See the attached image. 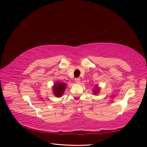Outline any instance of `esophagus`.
Segmentation results:
<instances>
[{"mask_svg":"<svg viewBox=\"0 0 147 147\" xmlns=\"http://www.w3.org/2000/svg\"><path fill=\"white\" fill-rule=\"evenodd\" d=\"M80 81H81V80H80V78H77L75 79V82L76 83H79L80 82Z\"/></svg>","mask_w":147,"mask_h":147,"instance_id":"1","label":"esophagus"}]
</instances>
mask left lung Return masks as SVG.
Here are the masks:
<instances>
[{
  "mask_svg": "<svg viewBox=\"0 0 147 147\" xmlns=\"http://www.w3.org/2000/svg\"><path fill=\"white\" fill-rule=\"evenodd\" d=\"M98 88L95 89V90H93V92H94L95 94H97V93H98Z\"/></svg>",
  "mask_w": 147,
  "mask_h": 147,
  "instance_id": "left-lung-1",
  "label": "left lung"
}]
</instances>
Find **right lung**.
<instances>
[{"label":"right lung","instance_id":"1","mask_svg":"<svg viewBox=\"0 0 147 147\" xmlns=\"http://www.w3.org/2000/svg\"><path fill=\"white\" fill-rule=\"evenodd\" d=\"M66 88V85L64 83H57L54 85V94L57 96L60 97L63 94L64 90Z\"/></svg>","mask_w":147,"mask_h":147}]
</instances>
